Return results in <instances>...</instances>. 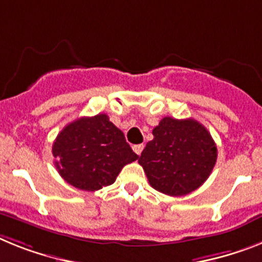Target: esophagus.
Returning <instances> with one entry per match:
<instances>
[{
  "label": "esophagus",
  "mask_w": 262,
  "mask_h": 262,
  "mask_svg": "<svg viewBox=\"0 0 262 262\" xmlns=\"http://www.w3.org/2000/svg\"><path fill=\"white\" fill-rule=\"evenodd\" d=\"M133 150L136 151V155H141L142 153V150H144V144H138V145H135V146H133Z\"/></svg>",
  "instance_id": "obj_1"
}]
</instances>
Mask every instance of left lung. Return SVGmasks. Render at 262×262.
I'll use <instances>...</instances> for the list:
<instances>
[{
  "mask_svg": "<svg viewBox=\"0 0 262 262\" xmlns=\"http://www.w3.org/2000/svg\"><path fill=\"white\" fill-rule=\"evenodd\" d=\"M138 162L151 188L168 195H185L206 181L217 161V146L199 121L164 117Z\"/></svg>",
  "mask_w": 262,
  "mask_h": 262,
  "instance_id": "left-lung-1",
  "label": "left lung"
}]
</instances>
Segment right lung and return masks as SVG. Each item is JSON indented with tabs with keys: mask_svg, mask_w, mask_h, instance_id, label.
I'll list each match as a JSON object with an SVG mask.
<instances>
[{
	"mask_svg": "<svg viewBox=\"0 0 262 262\" xmlns=\"http://www.w3.org/2000/svg\"><path fill=\"white\" fill-rule=\"evenodd\" d=\"M52 151L61 177L88 192L112 185L121 169L138 158L124 133L102 113L68 124L57 136Z\"/></svg>",
	"mask_w": 262,
	"mask_h": 262,
	"instance_id": "1",
	"label": "right lung"
}]
</instances>
